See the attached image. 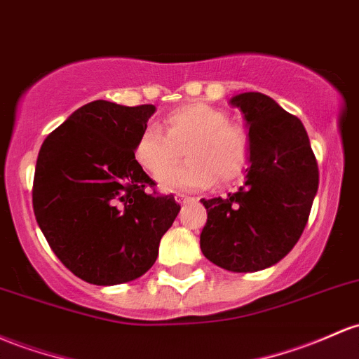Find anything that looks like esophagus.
Wrapping results in <instances>:
<instances>
[{
    "label": "esophagus",
    "instance_id": "34e87169",
    "mask_svg": "<svg viewBox=\"0 0 359 359\" xmlns=\"http://www.w3.org/2000/svg\"><path fill=\"white\" fill-rule=\"evenodd\" d=\"M175 201L179 204H186V203H191V201H194V198H189L186 194H175Z\"/></svg>",
    "mask_w": 359,
    "mask_h": 359
}]
</instances>
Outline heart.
Here are the masks:
<instances>
[{"label":"heart","instance_id":"obj_1","mask_svg":"<svg viewBox=\"0 0 359 359\" xmlns=\"http://www.w3.org/2000/svg\"><path fill=\"white\" fill-rule=\"evenodd\" d=\"M165 133L149 124L137 136L136 163L149 175L159 177L187 149V164L160 177L167 191H192L211 186L216 179L230 182L249 161V140L242 128L230 124L222 109L204 102H189L163 117Z\"/></svg>","mask_w":359,"mask_h":359}]
</instances>
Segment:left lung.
<instances>
[{
	"label": "left lung",
	"mask_w": 359,
	"mask_h": 359,
	"mask_svg": "<svg viewBox=\"0 0 359 359\" xmlns=\"http://www.w3.org/2000/svg\"><path fill=\"white\" fill-rule=\"evenodd\" d=\"M230 104L247 121L250 167L237 192L201 199L208 211L201 250L231 273H255L281 261L302 237L318 167L302 121L273 98L245 92Z\"/></svg>",
	"instance_id": "1"
}]
</instances>
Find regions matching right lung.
Instances as JSON below:
<instances>
[{"label":"right lung","instance_id":"obj_1","mask_svg":"<svg viewBox=\"0 0 359 359\" xmlns=\"http://www.w3.org/2000/svg\"><path fill=\"white\" fill-rule=\"evenodd\" d=\"M155 110L90 102L39 151L35 219L59 261L90 285H121L147 273L180 211L172 194H149L156 184L133 155Z\"/></svg>","mask_w":359,"mask_h":359}]
</instances>
